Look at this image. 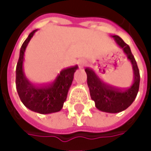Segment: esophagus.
Here are the masks:
<instances>
[{
  "instance_id": "34e87169",
  "label": "esophagus",
  "mask_w": 151,
  "mask_h": 151,
  "mask_svg": "<svg viewBox=\"0 0 151 151\" xmlns=\"http://www.w3.org/2000/svg\"><path fill=\"white\" fill-rule=\"evenodd\" d=\"M78 65H80V66H82V60H79Z\"/></svg>"
}]
</instances>
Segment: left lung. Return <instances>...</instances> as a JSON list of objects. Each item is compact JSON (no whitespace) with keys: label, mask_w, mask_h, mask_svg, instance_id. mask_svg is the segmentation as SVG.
<instances>
[{"label":"left lung","mask_w":151,"mask_h":151,"mask_svg":"<svg viewBox=\"0 0 151 151\" xmlns=\"http://www.w3.org/2000/svg\"><path fill=\"white\" fill-rule=\"evenodd\" d=\"M112 37L119 48L123 50L128 60L130 61L132 65L134 77L130 86L124 89L116 88L102 81L92 70L86 68L85 71L87 75V85L91 98L95 101L96 108L105 113H117L127 109L136 98L140 77L136 61L131 53L129 46L118 35H113Z\"/></svg>","instance_id":"1"}]
</instances>
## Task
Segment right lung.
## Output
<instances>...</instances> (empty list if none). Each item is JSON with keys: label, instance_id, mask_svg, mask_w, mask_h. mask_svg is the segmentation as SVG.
Returning a JSON list of instances; mask_svg holds the SVG:
<instances>
[{"label": "right lung", "instance_id": "1", "mask_svg": "<svg viewBox=\"0 0 151 151\" xmlns=\"http://www.w3.org/2000/svg\"><path fill=\"white\" fill-rule=\"evenodd\" d=\"M37 31V29L33 30L21 47L16 70V86L21 101L25 107L35 113L50 114L62 109L72 84L74 74L78 66L75 65L62 70L54 81L44 86H35L31 83L23 71V61L27 47Z\"/></svg>", "mask_w": 151, "mask_h": 151}]
</instances>
